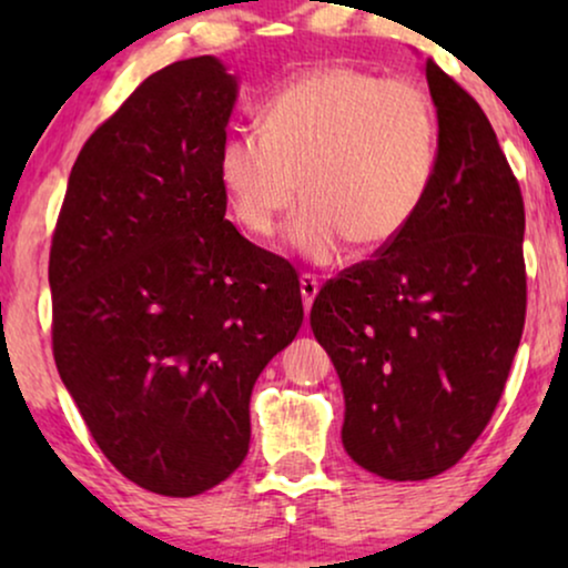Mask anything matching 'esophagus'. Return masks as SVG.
I'll return each instance as SVG.
<instances>
[{"label":"esophagus","instance_id":"obj_1","mask_svg":"<svg viewBox=\"0 0 568 568\" xmlns=\"http://www.w3.org/2000/svg\"><path fill=\"white\" fill-rule=\"evenodd\" d=\"M317 290H321V282H317L315 276L310 274L300 276V292H302V302H305V310H310V305H313Z\"/></svg>","mask_w":568,"mask_h":568}]
</instances>
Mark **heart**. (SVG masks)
<instances>
[{"label": "heart", "mask_w": 568, "mask_h": 568, "mask_svg": "<svg viewBox=\"0 0 568 568\" xmlns=\"http://www.w3.org/2000/svg\"><path fill=\"white\" fill-rule=\"evenodd\" d=\"M437 113L410 80L367 69H310L263 103V129H235L216 152V175L237 222L271 237L297 204L290 243L331 263L354 243L390 245L429 196L437 175Z\"/></svg>", "instance_id": "heart-1"}]
</instances>
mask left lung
Wrapping results in <instances>:
<instances>
[{
  "instance_id": "left-lung-1",
  "label": "left lung",
  "mask_w": 568,
  "mask_h": 568,
  "mask_svg": "<svg viewBox=\"0 0 568 568\" xmlns=\"http://www.w3.org/2000/svg\"><path fill=\"white\" fill-rule=\"evenodd\" d=\"M439 162L416 220L341 271L310 325L344 387L348 457L387 480L439 476L491 422L525 328V204L480 105L429 59Z\"/></svg>"
}]
</instances>
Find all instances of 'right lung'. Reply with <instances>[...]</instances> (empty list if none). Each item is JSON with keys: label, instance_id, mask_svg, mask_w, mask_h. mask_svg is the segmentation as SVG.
Wrapping results in <instances>:
<instances>
[{"label": "right lung", "instance_id": "1", "mask_svg": "<svg viewBox=\"0 0 568 568\" xmlns=\"http://www.w3.org/2000/svg\"><path fill=\"white\" fill-rule=\"evenodd\" d=\"M237 80L214 57L139 84L84 142L51 240L53 359L113 468L204 494L251 445V393L302 325L290 261L224 220Z\"/></svg>", "mask_w": 568, "mask_h": 568}]
</instances>
